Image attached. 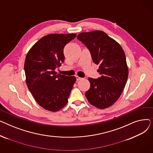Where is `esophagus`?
<instances>
[{"mask_svg": "<svg viewBox=\"0 0 153 153\" xmlns=\"http://www.w3.org/2000/svg\"><path fill=\"white\" fill-rule=\"evenodd\" d=\"M81 79H82V78H81V77H79V76H76V80H77V81H81Z\"/></svg>", "mask_w": 153, "mask_h": 153, "instance_id": "obj_1", "label": "esophagus"}]
</instances>
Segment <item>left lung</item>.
Segmentation results:
<instances>
[{"instance_id": "left-lung-1", "label": "left lung", "mask_w": 153, "mask_h": 153, "mask_svg": "<svg viewBox=\"0 0 153 153\" xmlns=\"http://www.w3.org/2000/svg\"><path fill=\"white\" fill-rule=\"evenodd\" d=\"M77 38L89 50L93 62L100 65V77L89 78L91 87L85 97L97 108H107L118 99L127 81L125 54L121 46L102 31L79 33Z\"/></svg>"}]
</instances>
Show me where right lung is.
Returning a JSON list of instances; mask_svg holds the SVG:
<instances>
[{
	"label": "right lung",
	"instance_id": "add662e5",
	"mask_svg": "<svg viewBox=\"0 0 153 153\" xmlns=\"http://www.w3.org/2000/svg\"><path fill=\"white\" fill-rule=\"evenodd\" d=\"M76 34H50L38 41L28 51L24 70L29 91L43 108L58 111L65 106L76 81L75 76L57 74L64 62L63 50Z\"/></svg>",
	"mask_w": 153,
	"mask_h": 153
}]
</instances>
